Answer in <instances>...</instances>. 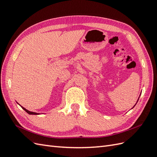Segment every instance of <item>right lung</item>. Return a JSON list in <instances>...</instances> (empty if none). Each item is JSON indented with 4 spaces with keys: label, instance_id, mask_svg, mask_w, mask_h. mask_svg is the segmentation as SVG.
I'll use <instances>...</instances> for the list:
<instances>
[{
    "label": "right lung",
    "instance_id": "add662e5",
    "mask_svg": "<svg viewBox=\"0 0 157 157\" xmlns=\"http://www.w3.org/2000/svg\"><path fill=\"white\" fill-rule=\"evenodd\" d=\"M22 107V109H23V110H25L28 114H29V115H39V114L38 113H34V112H31V111H28V110H27L26 109H25L24 107Z\"/></svg>",
    "mask_w": 157,
    "mask_h": 157
}]
</instances>
